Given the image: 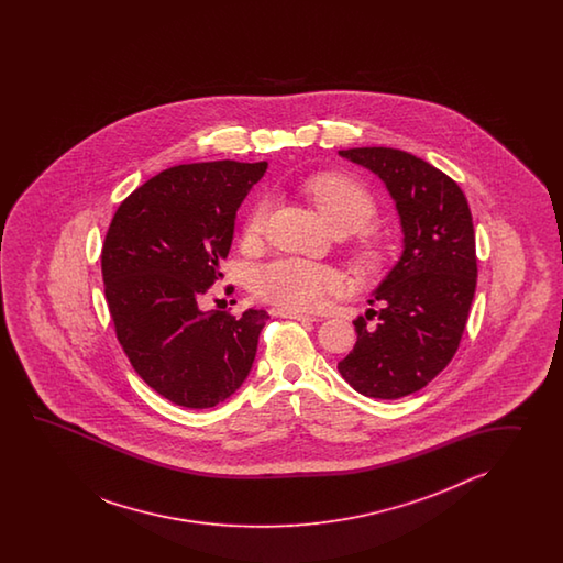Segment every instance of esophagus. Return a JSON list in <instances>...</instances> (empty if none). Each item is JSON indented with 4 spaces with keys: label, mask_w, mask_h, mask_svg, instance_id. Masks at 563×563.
<instances>
[{
    "label": "esophagus",
    "mask_w": 563,
    "mask_h": 563,
    "mask_svg": "<svg viewBox=\"0 0 563 563\" xmlns=\"http://www.w3.org/2000/svg\"><path fill=\"white\" fill-rule=\"evenodd\" d=\"M274 313L279 316V318H289V320H296V322H318V318H316V316L299 313V311L276 310Z\"/></svg>",
    "instance_id": "1"
}]
</instances>
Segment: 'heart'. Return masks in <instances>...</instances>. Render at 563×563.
I'll use <instances>...</instances> for the list:
<instances>
[{"instance_id":"b5f03b06","label":"heart","mask_w":563,"mask_h":563,"mask_svg":"<svg viewBox=\"0 0 563 563\" xmlns=\"http://www.w3.org/2000/svg\"><path fill=\"white\" fill-rule=\"evenodd\" d=\"M303 192L318 207L325 225L335 235H352L368 228L376 217V203L360 183L344 175L323 173L303 183ZM269 216V199L255 205L245 221L243 238H262ZM356 262L364 269H378L386 257L383 241L376 235H362L356 245ZM342 287V279L330 267L294 257H282L255 267L252 274L253 294L284 310L306 311L320 308L325 299Z\"/></svg>"}]
</instances>
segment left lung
<instances>
[{"label": "left lung", "mask_w": 563, "mask_h": 563, "mask_svg": "<svg viewBox=\"0 0 563 563\" xmlns=\"http://www.w3.org/2000/svg\"><path fill=\"white\" fill-rule=\"evenodd\" d=\"M338 155L383 180L402 229V253L368 299L380 311L354 320L358 340L338 371L360 395L395 400L455 356L477 286L473 217L455 180L419 156L386 146Z\"/></svg>", "instance_id": "1"}]
</instances>
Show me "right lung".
Returning <instances> with one entry per match:
<instances>
[{"mask_svg": "<svg viewBox=\"0 0 563 563\" xmlns=\"http://www.w3.org/2000/svg\"><path fill=\"white\" fill-rule=\"evenodd\" d=\"M267 163L170 167L131 192L102 245L108 310L132 368L187 408L228 400L252 371L267 311L201 310L221 279L238 209Z\"/></svg>", "mask_w": 563, "mask_h": 563, "instance_id": "right-lung-1", "label": "right lung"}]
</instances>
